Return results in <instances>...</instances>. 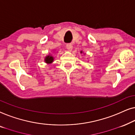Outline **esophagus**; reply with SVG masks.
I'll list each match as a JSON object with an SVG mask.
<instances>
[{
	"label": "esophagus",
	"instance_id": "obj_1",
	"mask_svg": "<svg viewBox=\"0 0 135 135\" xmlns=\"http://www.w3.org/2000/svg\"><path fill=\"white\" fill-rule=\"evenodd\" d=\"M66 48H67L68 51H71L72 50V49H73V46H72V45L70 44V43H68V44L66 45Z\"/></svg>",
	"mask_w": 135,
	"mask_h": 135
}]
</instances>
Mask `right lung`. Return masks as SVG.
Returning <instances> with one entry per match:
<instances>
[{
  "label": "right lung",
  "mask_w": 135,
  "mask_h": 135,
  "mask_svg": "<svg viewBox=\"0 0 135 135\" xmlns=\"http://www.w3.org/2000/svg\"><path fill=\"white\" fill-rule=\"evenodd\" d=\"M53 60H54V59H53V57L51 56H48L45 58V62L48 64L51 63L53 61Z\"/></svg>",
  "instance_id": "1"
}]
</instances>
